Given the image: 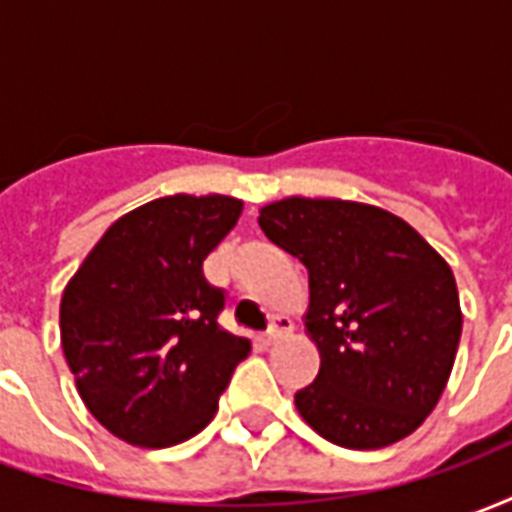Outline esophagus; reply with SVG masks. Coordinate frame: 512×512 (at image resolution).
<instances>
[{"label":"esophagus","mask_w":512,"mask_h":512,"mask_svg":"<svg viewBox=\"0 0 512 512\" xmlns=\"http://www.w3.org/2000/svg\"><path fill=\"white\" fill-rule=\"evenodd\" d=\"M290 332H293V323H290V318L279 315L277 321L271 323V329H268L266 337H260V343L266 345V348H271V345H277L279 340H285Z\"/></svg>","instance_id":"1"}]
</instances>
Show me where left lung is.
<instances>
[{
  "label": "left lung",
  "mask_w": 512,
  "mask_h": 512,
  "mask_svg": "<svg viewBox=\"0 0 512 512\" xmlns=\"http://www.w3.org/2000/svg\"><path fill=\"white\" fill-rule=\"evenodd\" d=\"M263 233L310 271L307 337L321 370L301 419L348 450H378L425 422L450 381L463 312L447 260L395 213L334 197L260 208Z\"/></svg>",
  "instance_id": "8db88e82"
}]
</instances>
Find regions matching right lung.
I'll list each match as a JSON object with an SVG mask.
<instances>
[{
  "mask_svg": "<svg viewBox=\"0 0 512 512\" xmlns=\"http://www.w3.org/2000/svg\"><path fill=\"white\" fill-rule=\"evenodd\" d=\"M244 202L172 194L120 216L62 290L60 340L87 411L136 447H172L216 414L249 340L216 323L202 260Z\"/></svg>",
  "mask_w": 512,
  "mask_h": 512,
  "instance_id": "add662e5",
  "label": "right lung"
}]
</instances>
